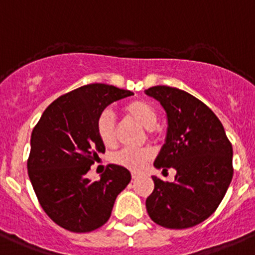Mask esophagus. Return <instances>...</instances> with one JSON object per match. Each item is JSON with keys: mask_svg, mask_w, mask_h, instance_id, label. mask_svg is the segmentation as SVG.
I'll return each instance as SVG.
<instances>
[{"mask_svg": "<svg viewBox=\"0 0 255 255\" xmlns=\"http://www.w3.org/2000/svg\"><path fill=\"white\" fill-rule=\"evenodd\" d=\"M139 176H141V173H139V172H134V171H133V172H132V178H133V180H137V178H138Z\"/></svg>", "mask_w": 255, "mask_h": 255, "instance_id": "34e87169", "label": "esophagus"}]
</instances>
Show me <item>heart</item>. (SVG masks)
Returning a JSON list of instances; mask_svg holds the SVG:
<instances>
[{"mask_svg":"<svg viewBox=\"0 0 255 255\" xmlns=\"http://www.w3.org/2000/svg\"><path fill=\"white\" fill-rule=\"evenodd\" d=\"M123 112L130 120L135 121L144 128L152 137L156 130L157 112L149 103L144 101H132L123 107ZM97 133L101 141L106 146H113L116 142V123L113 114L109 111L103 112L97 121ZM152 152L148 148L130 149L125 148L113 156V162L133 171H139L149 162Z\"/></svg>","mask_w":255,"mask_h":255,"instance_id":"heart-1","label":"heart"}]
</instances>
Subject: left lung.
Wrapping results in <instances>:
<instances>
[{"label": "left lung", "mask_w": 255, "mask_h": 255, "mask_svg": "<svg viewBox=\"0 0 255 255\" xmlns=\"http://www.w3.org/2000/svg\"><path fill=\"white\" fill-rule=\"evenodd\" d=\"M166 112L165 144L154 167L176 170L175 181L152 176L147 197L149 218L163 228L186 229L203 223L218 209L233 178V147L221 122L208 106L177 88L157 85L144 90Z\"/></svg>", "instance_id": "left-lung-1"}]
</instances>
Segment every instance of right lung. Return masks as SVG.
<instances>
[{
	"label": "right lung",
	"instance_id": "obj_1",
	"mask_svg": "<svg viewBox=\"0 0 255 255\" xmlns=\"http://www.w3.org/2000/svg\"><path fill=\"white\" fill-rule=\"evenodd\" d=\"M130 95L99 83L80 87L52 102L31 133L30 181L45 213L69 232H93L106 224L117 196L129 184L130 172L118 165H109L98 181L87 173L106 151L97 133L99 116Z\"/></svg>",
	"mask_w": 255,
	"mask_h": 255
}]
</instances>
